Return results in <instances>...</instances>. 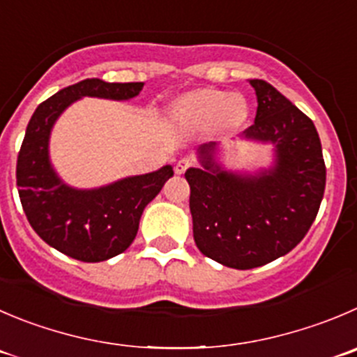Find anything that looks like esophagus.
<instances>
[{
  "label": "esophagus",
  "instance_id": "34e87169",
  "mask_svg": "<svg viewBox=\"0 0 357 357\" xmlns=\"http://www.w3.org/2000/svg\"><path fill=\"white\" fill-rule=\"evenodd\" d=\"M189 166H191V161H189V159H181V161L175 165V173L176 175H182V173H185V169H188Z\"/></svg>",
  "mask_w": 357,
  "mask_h": 357
}]
</instances>
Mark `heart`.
<instances>
[{
  "instance_id": "b5f03b06",
  "label": "heart",
  "mask_w": 357,
  "mask_h": 357,
  "mask_svg": "<svg viewBox=\"0 0 357 357\" xmlns=\"http://www.w3.org/2000/svg\"><path fill=\"white\" fill-rule=\"evenodd\" d=\"M249 103L242 94L215 87H199L176 96L166 107V117L188 131L208 130L213 137L235 135L247 124Z\"/></svg>"
}]
</instances>
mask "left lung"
<instances>
[{"instance_id":"8db88e82","label":"left lung","mask_w":357,"mask_h":357,"mask_svg":"<svg viewBox=\"0 0 357 357\" xmlns=\"http://www.w3.org/2000/svg\"><path fill=\"white\" fill-rule=\"evenodd\" d=\"M256 121L240 142L271 145L268 166L224 165V144L196 149L198 166L185 172L189 208L199 252L236 270L286 256L310 229L326 185V166L314 122L271 84L250 79Z\"/></svg>"}]
</instances>
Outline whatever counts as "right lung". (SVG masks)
Wrapping results in <instances>:
<instances>
[{
	"label": "right lung",
	"instance_id": "obj_1",
	"mask_svg": "<svg viewBox=\"0 0 357 357\" xmlns=\"http://www.w3.org/2000/svg\"><path fill=\"white\" fill-rule=\"evenodd\" d=\"M142 89L144 82L80 80L38 105L29 121L17 158L20 203L40 238L73 259L100 263L124 252L137 236L145 206L173 176V168L165 165L100 188H73L61 178L50 159L54 126L82 98L130 101Z\"/></svg>",
	"mask_w": 357,
	"mask_h": 357
}]
</instances>
